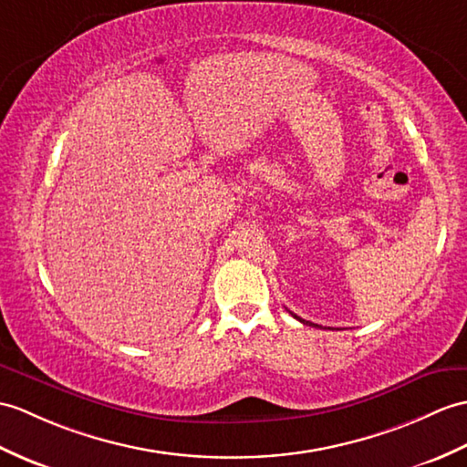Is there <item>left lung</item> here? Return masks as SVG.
Wrapping results in <instances>:
<instances>
[{
  "instance_id": "1",
  "label": "left lung",
  "mask_w": 467,
  "mask_h": 467,
  "mask_svg": "<svg viewBox=\"0 0 467 467\" xmlns=\"http://www.w3.org/2000/svg\"><path fill=\"white\" fill-rule=\"evenodd\" d=\"M295 318H296V320H300L302 324H310V327H314V324H312V322H306V320H302V318H298V317H296V314H295Z\"/></svg>"
}]
</instances>
